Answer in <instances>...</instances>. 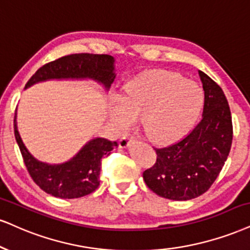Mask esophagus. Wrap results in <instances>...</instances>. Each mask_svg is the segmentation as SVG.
<instances>
[{"instance_id": "34e87169", "label": "esophagus", "mask_w": 250, "mask_h": 250, "mask_svg": "<svg viewBox=\"0 0 250 250\" xmlns=\"http://www.w3.org/2000/svg\"><path fill=\"white\" fill-rule=\"evenodd\" d=\"M133 139H134V137H133V135H131V134L123 135V137L120 138V140H119V146L122 147V148H125V147L128 146L130 141H132Z\"/></svg>"}]
</instances>
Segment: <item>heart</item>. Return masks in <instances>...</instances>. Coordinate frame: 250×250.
<instances>
[{
  "instance_id": "heart-1",
  "label": "heart",
  "mask_w": 250,
  "mask_h": 250,
  "mask_svg": "<svg viewBox=\"0 0 250 250\" xmlns=\"http://www.w3.org/2000/svg\"><path fill=\"white\" fill-rule=\"evenodd\" d=\"M204 94L198 85L170 72H155L128 83L122 104L111 109L117 130L143 122L147 137L168 143L189 130L202 111Z\"/></svg>"
}]
</instances>
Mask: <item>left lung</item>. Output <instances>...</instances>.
Masks as SVG:
<instances>
[{
	"label": "left lung",
	"mask_w": 250,
	"mask_h": 250,
	"mask_svg": "<svg viewBox=\"0 0 250 250\" xmlns=\"http://www.w3.org/2000/svg\"><path fill=\"white\" fill-rule=\"evenodd\" d=\"M204 89L203 118L176 143L154 148L156 161L144 171L156 195L172 200L196 198L210 189L223 169L233 140L232 116L223 89L199 70Z\"/></svg>",
	"instance_id": "1"
}]
</instances>
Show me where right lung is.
I'll list each match as a JSON object with an SVG mask.
<instances>
[{"mask_svg": "<svg viewBox=\"0 0 250 250\" xmlns=\"http://www.w3.org/2000/svg\"><path fill=\"white\" fill-rule=\"evenodd\" d=\"M113 58L107 54L76 53L51 61L31 76L25 88L48 79H92L106 89L112 84ZM15 138L31 178L46 193L58 198H80L94 192L100 186L102 158L118 146L117 141L96 138L85 145L72 160L62 165H47L36 160L24 146L14 119Z\"/></svg>", "mask_w": 250, "mask_h": 250, "instance_id": "add662e5", "label": "right lung"}]
</instances>
